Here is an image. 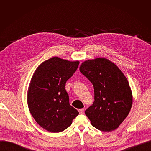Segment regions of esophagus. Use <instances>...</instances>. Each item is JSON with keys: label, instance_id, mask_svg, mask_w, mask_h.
Instances as JSON below:
<instances>
[{"label": "esophagus", "instance_id": "obj_1", "mask_svg": "<svg viewBox=\"0 0 151 151\" xmlns=\"http://www.w3.org/2000/svg\"><path fill=\"white\" fill-rule=\"evenodd\" d=\"M79 112L80 114H83L84 112V108H81V109H79Z\"/></svg>", "mask_w": 151, "mask_h": 151}]
</instances>
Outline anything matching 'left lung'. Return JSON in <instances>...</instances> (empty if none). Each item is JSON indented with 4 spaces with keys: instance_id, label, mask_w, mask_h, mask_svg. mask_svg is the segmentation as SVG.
I'll return each instance as SVG.
<instances>
[{
    "instance_id": "obj_1",
    "label": "left lung",
    "mask_w": 151,
    "mask_h": 151,
    "mask_svg": "<svg viewBox=\"0 0 151 151\" xmlns=\"http://www.w3.org/2000/svg\"><path fill=\"white\" fill-rule=\"evenodd\" d=\"M80 72L93 84L94 101L85 111L91 124L103 132L116 129L129 115L132 94L127 78L115 63L104 58L84 62Z\"/></svg>"
}]
</instances>
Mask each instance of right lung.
I'll return each instance as SVG.
<instances>
[{
  "label": "right lung",
  "instance_id": "right-lung-1",
  "mask_svg": "<svg viewBox=\"0 0 151 151\" xmlns=\"http://www.w3.org/2000/svg\"><path fill=\"white\" fill-rule=\"evenodd\" d=\"M79 64V61L54 57L41 63L32 77L27 95L29 111L38 124L48 132L65 130L79 115L70 106L65 89Z\"/></svg>",
  "mask_w": 151,
  "mask_h": 151
}]
</instances>
